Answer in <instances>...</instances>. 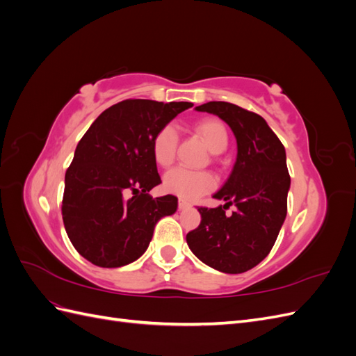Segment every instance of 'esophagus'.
<instances>
[{"mask_svg":"<svg viewBox=\"0 0 356 356\" xmlns=\"http://www.w3.org/2000/svg\"><path fill=\"white\" fill-rule=\"evenodd\" d=\"M191 207V204L186 200V199H179L178 200V208L179 209H187V208H190Z\"/></svg>","mask_w":356,"mask_h":356,"instance_id":"esophagus-1","label":"esophagus"}]
</instances>
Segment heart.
Returning <instances> with one entry per match:
<instances>
[{
	"mask_svg": "<svg viewBox=\"0 0 356 356\" xmlns=\"http://www.w3.org/2000/svg\"><path fill=\"white\" fill-rule=\"evenodd\" d=\"M195 131L213 154L222 153L229 145L227 127L218 118H204L196 124ZM177 145L178 134L174 126L159 129L152 143V152L156 163L163 168L169 166L175 159ZM163 187L166 191L179 197L196 199L215 187V178L207 170L175 168L165 175Z\"/></svg>",
	"mask_w": 356,
	"mask_h": 356,
	"instance_id": "1",
	"label": "heart"
}]
</instances>
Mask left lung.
Returning <instances> with one entry per match:
<instances>
[{
	"label": "left lung",
	"mask_w": 356,
	"mask_h": 356,
	"mask_svg": "<svg viewBox=\"0 0 356 356\" xmlns=\"http://www.w3.org/2000/svg\"><path fill=\"white\" fill-rule=\"evenodd\" d=\"M197 111L218 115L230 126L238 143L232 174L213 197L218 208H199V227L187 243L200 261L224 273H243L270 252L286 217L291 178L282 143L261 115L241 106L212 101ZM234 204L236 211L225 216Z\"/></svg>",
	"instance_id": "1"
}]
</instances>
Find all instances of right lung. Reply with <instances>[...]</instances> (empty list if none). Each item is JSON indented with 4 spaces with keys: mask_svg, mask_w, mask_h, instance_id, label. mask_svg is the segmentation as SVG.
I'll use <instances>...</instances> for the list:
<instances>
[{
    "mask_svg": "<svg viewBox=\"0 0 356 356\" xmlns=\"http://www.w3.org/2000/svg\"><path fill=\"white\" fill-rule=\"evenodd\" d=\"M191 102L126 99L105 110L75 148L65 174L63 225L81 257L122 267L141 257L157 221L177 211L172 195L153 199L161 179L153 136Z\"/></svg>",
    "mask_w": 356,
    "mask_h": 356,
    "instance_id": "1",
    "label": "right lung"
}]
</instances>
